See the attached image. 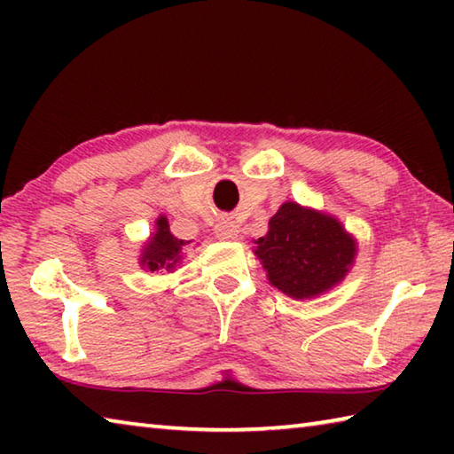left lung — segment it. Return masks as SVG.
<instances>
[{
    "instance_id": "obj_1",
    "label": "left lung",
    "mask_w": 454,
    "mask_h": 454,
    "mask_svg": "<svg viewBox=\"0 0 454 454\" xmlns=\"http://www.w3.org/2000/svg\"><path fill=\"white\" fill-rule=\"evenodd\" d=\"M192 240H182V238L174 236L170 222H168L164 214H160L156 222H153V232L148 236V240L144 242L140 250V266L150 272H174L182 264V250Z\"/></svg>"
}]
</instances>
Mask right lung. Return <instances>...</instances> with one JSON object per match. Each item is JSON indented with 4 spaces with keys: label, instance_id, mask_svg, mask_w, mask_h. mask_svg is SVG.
I'll list each match as a JSON object with an SVG mask.
<instances>
[{
    "label": "right lung",
    "instance_id": "right-lung-1",
    "mask_svg": "<svg viewBox=\"0 0 454 454\" xmlns=\"http://www.w3.org/2000/svg\"><path fill=\"white\" fill-rule=\"evenodd\" d=\"M274 288L306 301L340 284L355 266L356 242L342 222L298 202H284L268 222V232L254 240Z\"/></svg>",
    "mask_w": 454,
    "mask_h": 454
}]
</instances>
